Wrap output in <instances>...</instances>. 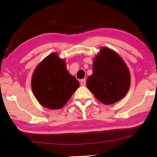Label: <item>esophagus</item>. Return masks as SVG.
Wrapping results in <instances>:
<instances>
[{"mask_svg": "<svg viewBox=\"0 0 157 157\" xmlns=\"http://www.w3.org/2000/svg\"><path fill=\"white\" fill-rule=\"evenodd\" d=\"M80 84L82 86H85L86 84V80L85 79H82V80L80 81Z\"/></svg>", "mask_w": 157, "mask_h": 157, "instance_id": "1", "label": "esophagus"}]
</instances>
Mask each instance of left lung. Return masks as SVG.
<instances>
[{"mask_svg":"<svg viewBox=\"0 0 157 157\" xmlns=\"http://www.w3.org/2000/svg\"><path fill=\"white\" fill-rule=\"evenodd\" d=\"M92 68L86 85L100 102L114 104L126 95L131 83L129 70L115 51L102 47L94 59Z\"/></svg>","mask_w":157,"mask_h":157,"instance_id":"obj_1","label":"left lung"}]
</instances>
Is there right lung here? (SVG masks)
<instances>
[{
	"label": "right lung",
	"mask_w": 157,
	"mask_h": 157,
	"mask_svg": "<svg viewBox=\"0 0 157 157\" xmlns=\"http://www.w3.org/2000/svg\"><path fill=\"white\" fill-rule=\"evenodd\" d=\"M32 89L36 98L44 107L63 108L79 88V83L70 75L65 60L53 52L36 67L32 78Z\"/></svg>",
	"instance_id": "add662e5"
}]
</instances>
